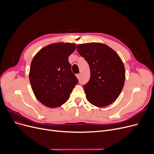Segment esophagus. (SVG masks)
<instances>
[{
	"mask_svg": "<svg viewBox=\"0 0 154 154\" xmlns=\"http://www.w3.org/2000/svg\"><path fill=\"white\" fill-rule=\"evenodd\" d=\"M76 77H77V78L78 79H80V74H77V75H76Z\"/></svg>",
	"mask_w": 154,
	"mask_h": 154,
	"instance_id": "esophagus-1",
	"label": "esophagus"
}]
</instances>
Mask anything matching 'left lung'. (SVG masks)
<instances>
[{
    "label": "left lung",
    "instance_id": "8db88e82",
    "mask_svg": "<svg viewBox=\"0 0 154 154\" xmlns=\"http://www.w3.org/2000/svg\"><path fill=\"white\" fill-rule=\"evenodd\" d=\"M77 50L91 69L89 81L84 86L87 100L99 107L114 102L125 79L124 65L119 55L108 45L98 42L79 44Z\"/></svg>",
    "mask_w": 154,
    "mask_h": 154
}]
</instances>
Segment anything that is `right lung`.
Instances as JSON below:
<instances>
[{"mask_svg":"<svg viewBox=\"0 0 154 154\" xmlns=\"http://www.w3.org/2000/svg\"><path fill=\"white\" fill-rule=\"evenodd\" d=\"M75 48V44L54 43L42 48L32 59L30 83L35 97L45 106H61L77 84L68 59Z\"/></svg>","mask_w":154,"mask_h":154,"instance_id":"right-lung-1","label":"right lung"}]
</instances>
